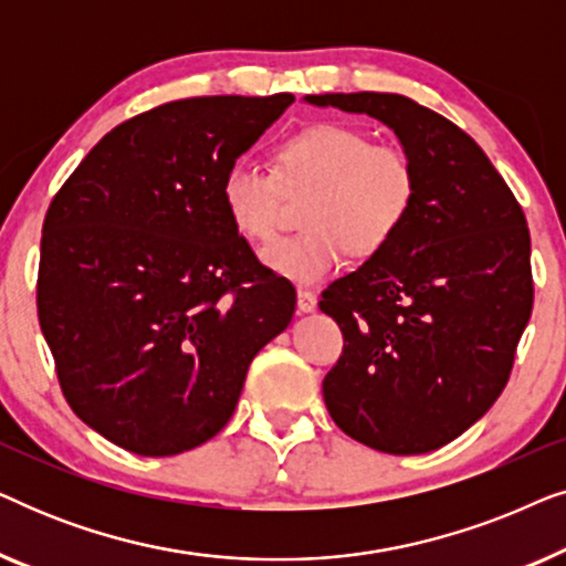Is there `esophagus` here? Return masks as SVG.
Masks as SVG:
<instances>
[{
	"label": "esophagus",
	"mask_w": 566,
	"mask_h": 566,
	"mask_svg": "<svg viewBox=\"0 0 566 566\" xmlns=\"http://www.w3.org/2000/svg\"><path fill=\"white\" fill-rule=\"evenodd\" d=\"M296 306H298L301 314L314 312V308H316V293L308 291V289H298L296 291Z\"/></svg>",
	"instance_id": "1"
}]
</instances>
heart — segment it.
Instances as JSON below:
<instances>
[{"mask_svg":"<svg viewBox=\"0 0 566 566\" xmlns=\"http://www.w3.org/2000/svg\"><path fill=\"white\" fill-rule=\"evenodd\" d=\"M277 175L237 157L221 175L231 227L252 242L277 231L283 192H312L301 213L306 231L277 239L262 260L293 283H319L345 265L350 250L370 258L391 244L417 206L420 172L405 146L370 142L358 126L314 123L277 146Z\"/></svg>","mask_w":566,"mask_h":566,"instance_id":"b5f03b06","label":"heart"}]
</instances>
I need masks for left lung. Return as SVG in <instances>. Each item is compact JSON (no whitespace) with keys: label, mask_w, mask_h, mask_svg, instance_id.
I'll return each instance as SVG.
<instances>
[{"label":"left lung","mask_w":566,"mask_h":566,"mask_svg":"<svg viewBox=\"0 0 566 566\" xmlns=\"http://www.w3.org/2000/svg\"><path fill=\"white\" fill-rule=\"evenodd\" d=\"M306 99L386 123L420 172L405 229L322 293L345 339L324 405L376 451H436L497 401L513 370L533 308L525 213L474 138L430 107L386 92Z\"/></svg>","instance_id":"1"}]
</instances>
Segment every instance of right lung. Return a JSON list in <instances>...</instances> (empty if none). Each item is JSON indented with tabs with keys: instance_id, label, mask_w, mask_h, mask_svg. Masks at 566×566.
I'll return each mask as SVG.
<instances>
[{
	"instance_id": "right-lung-1",
	"label": "right lung",
	"mask_w": 566,
	"mask_h": 566,
	"mask_svg": "<svg viewBox=\"0 0 566 566\" xmlns=\"http://www.w3.org/2000/svg\"><path fill=\"white\" fill-rule=\"evenodd\" d=\"M293 95L188 97L123 120L53 196L38 322L82 422L138 455L211 440L296 289L231 227L221 175Z\"/></svg>"
}]
</instances>
